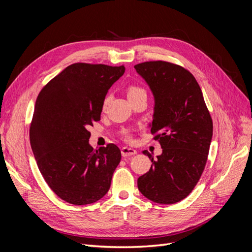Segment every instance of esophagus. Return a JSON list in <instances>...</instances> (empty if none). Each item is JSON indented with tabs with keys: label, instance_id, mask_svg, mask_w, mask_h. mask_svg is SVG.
<instances>
[{
	"label": "esophagus",
	"instance_id": "1",
	"mask_svg": "<svg viewBox=\"0 0 252 252\" xmlns=\"http://www.w3.org/2000/svg\"><path fill=\"white\" fill-rule=\"evenodd\" d=\"M122 152V156L124 158L126 157H130V156H134L136 154V150L133 148H129V147H123L121 150Z\"/></svg>",
	"mask_w": 252,
	"mask_h": 252
}]
</instances>
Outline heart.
<instances>
[{
  "label": "heart",
  "instance_id": "obj_1",
  "mask_svg": "<svg viewBox=\"0 0 252 252\" xmlns=\"http://www.w3.org/2000/svg\"><path fill=\"white\" fill-rule=\"evenodd\" d=\"M141 95H146V91H145V89H143L142 87L136 86V85H130L127 88V96L129 100ZM107 102H108V97H106L104 100V106L107 105Z\"/></svg>",
  "mask_w": 252,
  "mask_h": 252
}]
</instances>
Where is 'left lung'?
I'll list each match as a JSON object with an SVG mask.
<instances>
[{"label":"left lung","mask_w":252,"mask_h":252,"mask_svg":"<svg viewBox=\"0 0 252 252\" xmlns=\"http://www.w3.org/2000/svg\"><path fill=\"white\" fill-rule=\"evenodd\" d=\"M155 96L150 131L163 152L147 173L138 179V188L148 200L174 204L185 199L199 182L207 162L212 139V120L195 78L185 68L164 61L134 66Z\"/></svg>","instance_id":"8db88e82"}]
</instances>
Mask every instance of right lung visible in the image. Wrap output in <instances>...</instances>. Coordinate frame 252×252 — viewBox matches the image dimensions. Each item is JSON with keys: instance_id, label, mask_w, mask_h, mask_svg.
<instances>
[{"instance_id": "right-lung-1", "label": "right lung", "mask_w": 252, "mask_h": 252, "mask_svg": "<svg viewBox=\"0 0 252 252\" xmlns=\"http://www.w3.org/2000/svg\"><path fill=\"white\" fill-rule=\"evenodd\" d=\"M124 72V65L74 63L37 95L30 145L45 182L67 203H94L110 188L121 150L114 144L94 149L87 128L101 120L108 89Z\"/></svg>"}]
</instances>
